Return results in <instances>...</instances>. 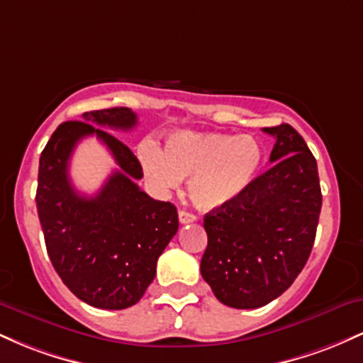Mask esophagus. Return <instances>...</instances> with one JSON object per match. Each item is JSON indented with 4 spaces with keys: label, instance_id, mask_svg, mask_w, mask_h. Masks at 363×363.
I'll return each instance as SVG.
<instances>
[{
    "label": "esophagus",
    "instance_id": "obj_1",
    "mask_svg": "<svg viewBox=\"0 0 363 363\" xmlns=\"http://www.w3.org/2000/svg\"><path fill=\"white\" fill-rule=\"evenodd\" d=\"M179 222H181L182 225L193 223V222H196V216L193 213H189V211L181 210V211H179Z\"/></svg>",
    "mask_w": 363,
    "mask_h": 363
}]
</instances>
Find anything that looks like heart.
<instances>
[{"label": "heart", "instance_id": "b5f03b06", "mask_svg": "<svg viewBox=\"0 0 363 363\" xmlns=\"http://www.w3.org/2000/svg\"><path fill=\"white\" fill-rule=\"evenodd\" d=\"M136 155L153 191L167 194L189 177L191 201L199 210L211 211L247 193L262 167L264 148L251 135L177 131L169 136L164 150L145 140Z\"/></svg>", "mask_w": 363, "mask_h": 363}]
</instances>
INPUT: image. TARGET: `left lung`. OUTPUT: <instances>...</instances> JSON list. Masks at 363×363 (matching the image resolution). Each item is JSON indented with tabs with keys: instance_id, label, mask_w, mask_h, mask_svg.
<instances>
[{
	"instance_id": "1",
	"label": "left lung",
	"mask_w": 363,
	"mask_h": 363,
	"mask_svg": "<svg viewBox=\"0 0 363 363\" xmlns=\"http://www.w3.org/2000/svg\"><path fill=\"white\" fill-rule=\"evenodd\" d=\"M277 138L272 169L232 205L205 215L201 277L234 309L266 306L294 283L309 259L323 194L318 164L290 124L264 128Z\"/></svg>"
}]
</instances>
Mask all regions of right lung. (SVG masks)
<instances>
[{"instance_id": "right-lung-1", "label": "right lung", "mask_w": 363, "mask_h": 363, "mask_svg": "<svg viewBox=\"0 0 363 363\" xmlns=\"http://www.w3.org/2000/svg\"><path fill=\"white\" fill-rule=\"evenodd\" d=\"M136 123L128 107L85 112L83 121L60 124L40 153L35 203L48 254L62 283L97 309L135 306L179 228L176 206L140 189L138 158L103 129L128 131ZM91 134L110 148L120 169L97 195L83 196L71 186L67 165L77 141Z\"/></svg>"}]
</instances>
